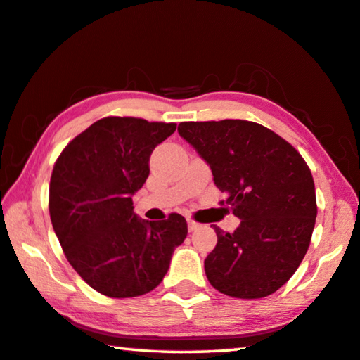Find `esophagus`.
<instances>
[{"mask_svg": "<svg viewBox=\"0 0 360 360\" xmlns=\"http://www.w3.org/2000/svg\"><path fill=\"white\" fill-rule=\"evenodd\" d=\"M187 227H189V232H193V231H197L198 227H200V224H198V222L193 221V219H187Z\"/></svg>", "mask_w": 360, "mask_h": 360, "instance_id": "esophagus-1", "label": "esophagus"}]
</instances>
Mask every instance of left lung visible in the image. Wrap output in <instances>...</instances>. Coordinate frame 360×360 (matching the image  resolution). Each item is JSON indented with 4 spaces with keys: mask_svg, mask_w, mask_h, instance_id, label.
<instances>
[{
    "mask_svg": "<svg viewBox=\"0 0 360 360\" xmlns=\"http://www.w3.org/2000/svg\"><path fill=\"white\" fill-rule=\"evenodd\" d=\"M179 134L213 171L240 218L232 233L214 226L218 243L207 259L210 283L227 296L256 300L277 292L309 248L317 216L316 187L300 152L248 120L182 122Z\"/></svg>",
    "mask_w": 360,
    "mask_h": 360,
    "instance_id": "1",
    "label": "left lung"
}]
</instances>
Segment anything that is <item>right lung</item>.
Segmentation results:
<instances>
[{"label": "right lung", "mask_w": 360, "mask_h": 360, "mask_svg": "<svg viewBox=\"0 0 360 360\" xmlns=\"http://www.w3.org/2000/svg\"><path fill=\"white\" fill-rule=\"evenodd\" d=\"M174 131L176 123L105 117L68 142L56 160L51 222L65 258L96 292L110 298L149 293L184 242V216L142 221L131 198L149 178L152 150Z\"/></svg>", "instance_id": "obj_1"}]
</instances>
